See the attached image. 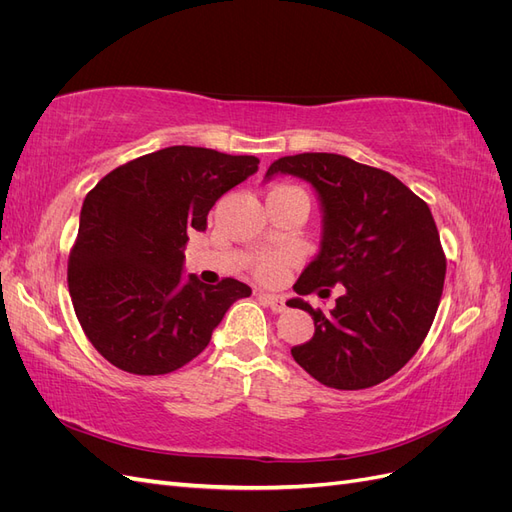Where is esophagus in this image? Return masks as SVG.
<instances>
[{"label":"esophagus","instance_id":"obj_1","mask_svg":"<svg viewBox=\"0 0 512 512\" xmlns=\"http://www.w3.org/2000/svg\"><path fill=\"white\" fill-rule=\"evenodd\" d=\"M258 299H260L262 303H265L267 307H271V312H275V314H280V312H284V309H286V303H284V299L280 297V294L260 292Z\"/></svg>","mask_w":512,"mask_h":512}]
</instances>
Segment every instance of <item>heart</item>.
Here are the masks:
<instances>
[{
  "label": "heart",
  "mask_w": 512,
  "mask_h": 512,
  "mask_svg": "<svg viewBox=\"0 0 512 512\" xmlns=\"http://www.w3.org/2000/svg\"><path fill=\"white\" fill-rule=\"evenodd\" d=\"M288 262L286 254H273V256H265L258 262V275L265 277V280H275V277H280L284 267Z\"/></svg>",
  "instance_id": "heart-1"
}]
</instances>
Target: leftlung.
Instances as JSON below:
<instances>
[{
  "label": "left lung",
  "instance_id": "1",
  "mask_svg": "<svg viewBox=\"0 0 512 512\" xmlns=\"http://www.w3.org/2000/svg\"><path fill=\"white\" fill-rule=\"evenodd\" d=\"M275 175L312 185L322 213L318 254L286 303L305 309L316 331L292 359L331 389L384 382L421 348L442 297L446 258L427 203L386 170L337 153L280 158L265 179ZM331 285L345 290L329 315L300 299Z\"/></svg>",
  "mask_w": 512,
  "mask_h": 512
}]
</instances>
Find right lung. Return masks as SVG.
<instances>
[{
  "label": "right lung",
  "instance_id": "1",
  "mask_svg": "<svg viewBox=\"0 0 512 512\" xmlns=\"http://www.w3.org/2000/svg\"><path fill=\"white\" fill-rule=\"evenodd\" d=\"M256 170L254 156L177 145L115 168L85 196L68 288L108 363L170 374L207 348L232 303L250 297L239 280L209 286L185 275L183 247L207 228L215 200Z\"/></svg>",
  "mask_w": 512,
  "mask_h": 512
}]
</instances>
